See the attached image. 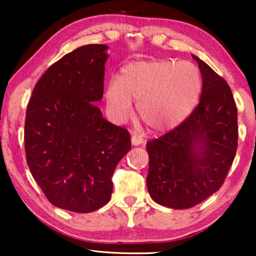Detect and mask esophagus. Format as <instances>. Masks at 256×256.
I'll return each instance as SVG.
<instances>
[{
	"label": "esophagus",
	"mask_w": 256,
	"mask_h": 256,
	"mask_svg": "<svg viewBox=\"0 0 256 256\" xmlns=\"http://www.w3.org/2000/svg\"><path fill=\"white\" fill-rule=\"evenodd\" d=\"M144 142V138H143L142 135L138 134V132H132V143L134 146H140Z\"/></svg>",
	"instance_id": "obj_1"
}]
</instances>
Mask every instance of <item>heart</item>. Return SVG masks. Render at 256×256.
<instances>
[{"mask_svg": "<svg viewBox=\"0 0 256 256\" xmlns=\"http://www.w3.org/2000/svg\"><path fill=\"white\" fill-rule=\"evenodd\" d=\"M202 74L188 62H140L126 66L120 79L110 80L106 99L113 118L124 122L132 114V101L146 126L156 130L184 120L198 102Z\"/></svg>", "mask_w": 256, "mask_h": 256, "instance_id": "obj_1", "label": "heart"}]
</instances>
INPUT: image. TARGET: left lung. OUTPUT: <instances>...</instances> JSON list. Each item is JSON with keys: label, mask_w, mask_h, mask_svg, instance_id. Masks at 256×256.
<instances>
[{"label": "left lung", "mask_w": 256, "mask_h": 256, "mask_svg": "<svg viewBox=\"0 0 256 256\" xmlns=\"http://www.w3.org/2000/svg\"><path fill=\"white\" fill-rule=\"evenodd\" d=\"M200 100L177 127L146 143V188L157 204L190 208L222 188L238 148V110L226 80L196 56Z\"/></svg>", "instance_id": "left-lung-1"}]
</instances>
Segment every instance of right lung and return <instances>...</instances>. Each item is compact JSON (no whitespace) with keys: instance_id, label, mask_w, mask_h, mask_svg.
<instances>
[{"instance_id":"right-lung-1","label":"right lung","mask_w":256,"mask_h":256,"mask_svg":"<svg viewBox=\"0 0 256 256\" xmlns=\"http://www.w3.org/2000/svg\"><path fill=\"white\" fill-rule=\"evenodd\" d=\"M104 44H90L48 68L28 104L24 146L29 169L59 208L96 211L113 192L114 170L132 148L127 129L104 120Z\"/></svg>"}]
</instances>
